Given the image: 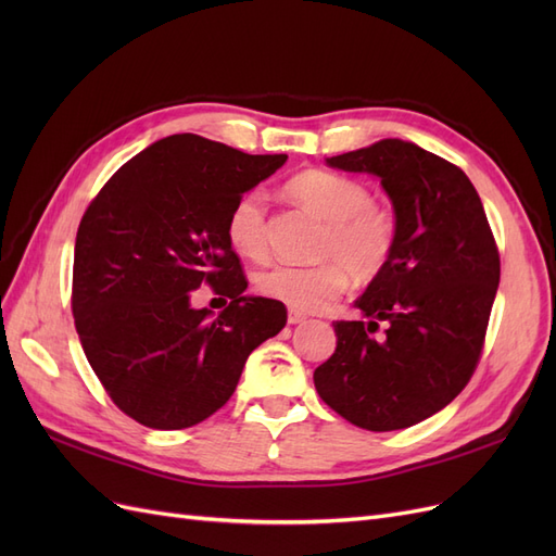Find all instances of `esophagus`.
Masks as SVG:
<instances>
[{
    "mask_svg": "<svg viewBox=\"0 0 556 556\" xmlns=\"http://www.w3.org/2000/svg\"><path fill=\"white\" fill-rule=\"evenodd\" d=\"M288 323H290V325H301V323H306V315L301 313V311L290 308V311H288Z\"/></svg>",
    "mask_w": 556,
    "mask_h": 556,
    "instance_id": "esophagus-1",
    "label": "esophagus"
}]
</instances>
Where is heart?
<instances>
[{
    "instance_id": "b5f03b06",
    "label": "heart",
    "mask_w": 556,
    "mask_h": 556,
    "mask_svg": "<svg viewBox=\"0 0 556 556\" xmlns=\"http://www.w3.org/2000/svg\"><path fill=\"white\" fill-rule=\"evenodd\" d=\"M288 194L327 223L315 266L271 264L257 274V292L294 311H323L348 288V274L378 278L390 264L399 225L396 215L371 201L364 182L331 172H304L288 182ZM227 239L239 255L262 260L266 252V206L262 192H245L227 217Z\"/></svg>"
}]
</instances>
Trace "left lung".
<instances>
[{
    "instance_id": "1",
    "label": "left lung",
    "mask_w": 556,
    "mask_h": 556,
    "mask_svg": "<svg viewBox=\"0 0 556 556\" xmlns=\"http://www.w3.org/2000/svg\"><path fill=\"white\" fill-rule=\"evenodd\" d=\"M333 169L380 178L399 237L384 271L333 323V355L315 390L355 427L396 431L443 410L476 371L501 262L473 182L410 141L382 139L327 157ZM386 325L374 337L379 323Z\"/></svg>"
}]
</instances>
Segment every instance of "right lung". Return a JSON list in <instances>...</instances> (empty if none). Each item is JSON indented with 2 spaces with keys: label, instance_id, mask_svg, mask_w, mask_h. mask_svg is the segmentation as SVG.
I'll list each match as a JSON object with an SVG mask.
<instances>
[{
  "label": "right lung",
  "instance_id": "right-lung-1",
  "mask_svg": "<svg viewBox=\"0 0 556 556\" xmlns=\"http://www.w3.org/2000/svg\"><path fill=\"white\" fill-rule=\"evenodd\" d=\"M285 160L174 134L123 164L83 215L76 331L115 406L139 425L204 422L237 390L250 352L288 323L280 301L243 294L227 239L231 206ZM204 281L230 296L223 314L191 308Z\"/></svg>",
  "mask_w": 556,
  "mask_h": 556
}]
</instances>
